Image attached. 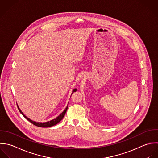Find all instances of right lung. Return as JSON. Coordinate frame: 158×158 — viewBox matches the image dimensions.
Listing matches in <instances>:
<instances>
[{
    "instance_id": "1",
    "label": "right lung",
    "mask_w": 158,
    "mask_h": 158,
    "mask_svg": "<svg viewBox=\"0 0 158 158\" xmlns=\"http://www.w3.org/2000/svg\"><path fill=\"white\" fill-rule=\"evenodd\" d=\"M76 90H77V89H74L73 90V92H72L71 94H73V93L74 92H76ZM17 106H18V108L19 111L21 113V114H22L27 121H29L30 123H31L33 124L34 125H35V126H37V127H52V126H53L57 124L60 121L62 120V119L63 118L64 116L65 115V113H66V111H67V109H68V105H67L66 108L65 110L63 111V112H62V113H61L58 117H56L55 119H52V120H51V121H47V122H45V123H38V122L34 121L30 119L29 118H27V117L24 114V113L21 111V110L19 109V106H18V105H17Z\"/></svg>"
}]
</instances>
